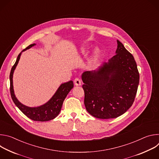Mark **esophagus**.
<instances>
[{"label":"esophagus","instance_id":"obj_1","mask_svg":"<svg viewBox=\"0 0 159 159\" xmlns=\"http://www.w3.org/2000/svg\"><path fill=\"white\" fill-rule=\"evenodd\" d=\"M74 84L75 85H80L82 84V81L79 78H75L74 79Z\"/></svg>","mask_w":159,"mask_h":159}]
</instances>
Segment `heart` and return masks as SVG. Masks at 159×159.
I'll return each mask as SVG.
<instances>
[{"label":"heart","instance_id":"heart-1","mask_svg":"<svg viewBox=\"0 0 159 159\" xmlns=\"http://www.w3.org/2000/svg\"><path fill=\"white\" fill-rule=\"evenodd\" d=\"M86 50H87L86 48H84V51H86Z\"/></svg>","mask_w":159,"mask_h":159}]
</instances>
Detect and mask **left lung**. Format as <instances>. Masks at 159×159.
<instances>
[{"mask_svg": "<svg viewBox=\"0 0 159 159\" xmlns=\"http://www.w3.org/2000/svg\"><path fill=\"white\" fill-rule=\"evenodd\" d=\"M116 55L98 70L82 75L84 104L93 116L115 118L132 106L137 94L140 75L133 56L117 41Z\"/></svg>", "mask_w": 159, "mask_h": 159, "instance_id": "8db88e82", "label": "left lung"}]
</instances>
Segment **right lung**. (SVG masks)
I'll return each mask as SVG.
<instances>
[{
    "instance_id": "add662e5",
    "label": "right lung",
    "mask_w": 159,
    "mask_h": 159,
    "mask_svg": "<svg viewBox=\"0 0 159 159\" xmlns=\"http://www.w3.org/2000/svg\"><path fill=\"white\" fill-rule=\"evenodd\" d=\"M35 44H31L25 49H24L22 52H24L26 50L30 48L31 47L34 46ZM21 55V52L19 54L16 61L14 65L12 66L11 73H10V92L12 99L16 106L23 112L28 118L30 119L36 121H47L53 120L56 118L60 113L61 110L63 102L66 97L67 94L70 91V90L74 87V82L72 80H70L68 82L64 83L61 84L57 92L54 94V96L51 98V99L44 104L43 106L37 107H30L26 106L22 104L16 98L14 89H13V82H12V76L14 71L16 69L19 60L20 59V57Z\"/></svg>"
}]
</instances>
